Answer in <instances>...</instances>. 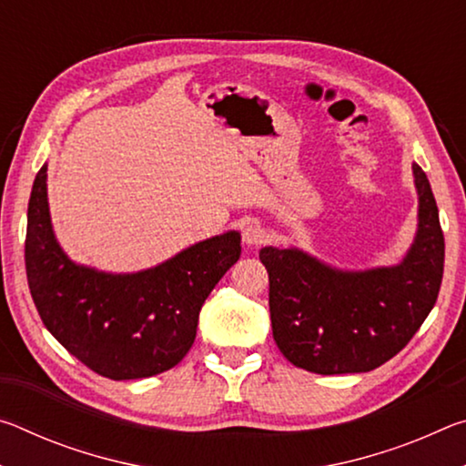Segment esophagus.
<instances>
[{
  "instance_id": "obj_1",
  "label": "esophagus",
  "mask_w": 466,
  "mask_h": 466,
  "mask_svg": "<svg viewBox=\"0 0 466 466\" xmlns=\"http://www.w3.org/2000/svg\"><path fill=\"white\" fill-rule=\"evenodd\" d=\"M242 242L247 247H258L265 242V230L258 224H247L242 230Z\"/></svg>"
}]
</instances>
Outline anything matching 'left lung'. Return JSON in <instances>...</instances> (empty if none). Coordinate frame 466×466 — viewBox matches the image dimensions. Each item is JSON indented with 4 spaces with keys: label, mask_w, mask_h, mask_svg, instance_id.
<instances>
[{
    "label": "left lung",
    "mask_w": 466,
    "mask_h": 466,
    "mask_svg": "<svg viewBox=\"0 0 466 466\" xmlns=\"http://www.w3.org/2000/svg\"><path fill=\"white\" fill-rule=\"evenodd\" d=\"M417 234L403 261L343 271L299 248L265 247L273 339L314 374L370 372L397 356L428 319L444 275V234L430 180L413 164Z\"/></svg>",
    "instance_id": "left-lung-1"
}]
</instances>
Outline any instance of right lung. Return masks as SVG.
I'll return each instance as SVG.
<instances>
[{
    "label": "right lung",
    "instance_id": "right-lung-1",
    "mask_svg": "<svg viewBox=\"0 0 466 466\" xmlns=\"http://www.w3.org/2000/svg\"><path fill=\"white\" fill-rule=\"evenodd\" d=\"M26 278L43 325L66 350L110 380L175 368L191 350L201 306L240 258L230 230L137 273H105L74 263L53 234L46 164L28 201Z\"/></svg>",
    "mask_w": 466,
    "mask_h": 466
}]
</instances>
